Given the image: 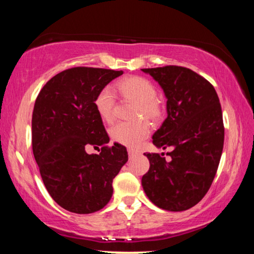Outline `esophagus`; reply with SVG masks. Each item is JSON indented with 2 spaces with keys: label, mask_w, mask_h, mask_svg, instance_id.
<instances>
[{
  "label": "esophagus",
  "mask_w": 254,
  "mask_h": 254,
  "mask_svg": "<svg viewBox=\"0 0 254 254\" xmlns=\"http://www.w3.org/2000/svg\"><path fill=\"white\" fill-rule=\"evenodd\" d=\"M127 153H128V157H130V158H132L133 156H135V154H136L134 150H132V149H127Z\"/></svg>",
  "instance_id": "esophagus-1"
}]
</instances>
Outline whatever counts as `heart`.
<instances>
[{"instance_id":"obj_1","label":"heart","mask_w":254,"mask_h":254,"mask_svg":"<svg viewBox=\"0 0 254 254\" xmlns=\"http://www.w3.org/2000/svg\"><path fill=\"white\" fill-rule=\"evenodd\" d=\"M123 98L135 104L133 117L142 115L151 121H158L162 115L160 102L156 98V87L147 78L140 76H131L120 80L115 86ZM97 114L105 122H111L114 118L115 98L109 87L102 88L94 101ZM150 127L147 121L137 119L131 122H120L111 128L110 135L114 142L135 149L147 139Z\"/></svg>"}]
</instances>
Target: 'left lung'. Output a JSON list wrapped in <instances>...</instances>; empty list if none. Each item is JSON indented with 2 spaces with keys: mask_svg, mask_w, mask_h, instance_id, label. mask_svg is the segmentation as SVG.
I'll list each match as a JSON object with an SVG mask.
<instances>
[{
  "mask_svg": "<svg viewBox=\"0 0 254 254\" xmlns=\"http://www.w3.org/2000/svg\"><path fill=\"white\" fill-rule=\"evenodd\" d=\"M141 70L158 81L167 98V119L152 143L174 148L169 161L158 153H144L150 168L141 183L154 205L182 212L203 198L216 175L224 144L220 100L213 85L188 68Z\"/></svg>",
  "mask_w": 254,
  "mask_h": 254,
  "instance_id": "left-lung-1",
  "label": "left lung"
}]
</instances>
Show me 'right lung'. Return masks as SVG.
Returning <instances> with one entry per match:
<instances>
[{
    "instance_id": "1",
    "label": "right lung",
    "mask_w": 254,
    "mask_h": 254,
    "mask_svg": "<svg viewBox=\"0 0 254 254\" xmlns=\"http://www.w3.org/2000/svg\"><path fill=\"white\" fill-rule=\"evenodd\" d=\"M122 70L75 67L54 76L38 95L32 113V150L53 199L76 214H89L109 203L112 183L127 161V148H109L94 101ZM88 145L101 147L88 155Z\"/></svg>"
}]
</instances>
